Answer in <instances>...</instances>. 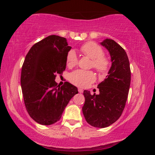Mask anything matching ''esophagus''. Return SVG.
<instances>
[{"instance_id":"obj_1","label":"esophagus","mask_w":155,"mask_h":155,"mask_svg":"<svg viewBox=\"0 0 155 155\" xmlns=\"http://www.w3.org/2000/svg\"><path fill=\"white\" fill-rule=\"evenodd\" d=\"M78 92H79V93H82L83 91V90H82V89H81V88H78Z\"/></svg>"}]
</instances>
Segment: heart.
<instances>
[{"mask_svg":"<svg viewBox=\"0 0 155 155\" xmlns=\"http://www.w3.org/2000/svg\"><path fill=\"white\" fill-rule=\"evenodd\" d=\"M81 51L91 59V66L97 72L104 74L109 69L110 61L108 57L104 54L103 48L98 44L90 41L84 44L81 47ZM78 62L77 55L74 50H70L66 56L68 67H73ZM69 79L74 85L80 87H87L94 82L95 75L91 71L77 70L70 74Z\"/></svg>","mask_w":155,"mask_h":155,"instance_id":"1","label":"heart"}]
</instances>
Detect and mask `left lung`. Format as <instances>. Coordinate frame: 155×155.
<instances>
[{"instance_id":"left-lung-1","label":"left lung","mask_w":155,"mask_h":155,"mask_svg":"<svg viewBox=\"0 0 155 155\" xmlns=\"http://www.w3.org/2000/svg\"><path fill=\"white\" fill-rule=\"evenodd\" d=\"M101 44L109 52L111 67L107 78L98 85V95H91L90 91L84 90L85 103L82 108L87 122L97 128L109 127L121 116L130 84L129 60L124 49L110 39Z\"/></svg>"}]
</instances>
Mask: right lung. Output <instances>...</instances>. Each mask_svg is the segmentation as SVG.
Returning a JSON list of instances; mask_svg holds the SVG:
<instances>
[{
    "mask_svg": "<svg viewBox=\"0 0 155 155\" xmlns=\"http://www.w3.org/2000/svg\"><path fill=\"white\" fill-rule=\"evenodd\" d=\"M71 48L65 38L53 35L34 44L26 55L20 78L23 98L28 114L39 124L59 121L70 99L78 94L70 83L60 87L54 81L56 74L65 70Z\"/></svg>",
    "mask_w": 155,
    "mask_h": 155,
    "instance_id": "add662e5",
    "label": "right lung"
}]
</instances>
